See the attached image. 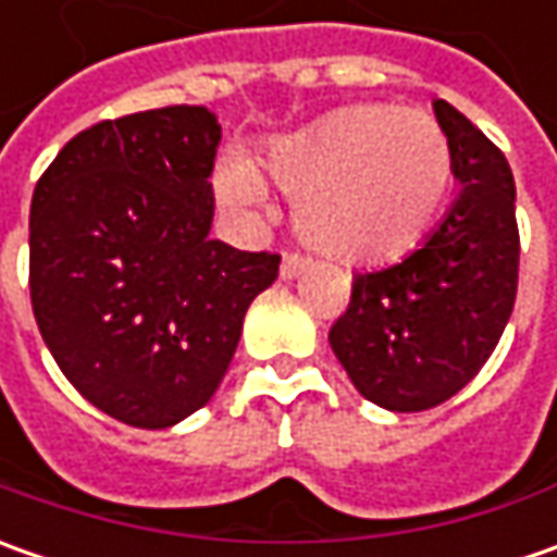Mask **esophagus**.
I'll use <instances>...</instances> for the list:
<instances>
[{
	"label": "esophagus",
	"instance_id": "1",
	"mask_svg": "<svg viewBox=\"0 0 557 557\" xmlns=\"http://www.w3.org/2000/svg\"><path fill=\"white\" fill-rule=\"evenodd\" d=\"M307 267H310V257H304V253H297V250H288V253L282 257V278H297Z\"/></svg>",
	"mask_w": 557,
	"mask_h": 557
}]
</instances>
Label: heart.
<instances>
[{"label":"heart","instance_id":"heart-1","mask_svg":"<svg viewBox=\"0 0 557 557\" xmlns=\"http://www.w3.org/2000/svg\"><path fill=\"white\" fill-rule=\"evenodd\" d=\"M263 173L225 161L216 191L235 210L267 201L272 183L297 203L300 238L341 263H391L428 242L456 185L453 145L431 114L366 101L278 136Z\"/></svg>","mask_w":557,"mask_h":557}]
</instances>
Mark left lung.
<instances>
[{
  "mask_svg": "<svg viewBox=\"0 0 557 557\" xmlns=\"http://www.w3.org/2000/svg\"><path fill=\"white\" fill-rule=\"evenodd\" d=\"M434 114L459 195L418 250L354 275L350 307L329 332L356 391L391 412H424L459 394L496 350L518 294L511 166L449 101L437 98Z\"/></svg>",
  "mask_w": 557,
  "mask_h": 557,
  "instance_id": "left-lung-1",
  "label": "left lung"
}]
</instances>
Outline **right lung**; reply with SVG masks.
Masks as SVG:
<instances>
[{
	"instance_id": "1",
	"label": "right lung",
	"mask_w": 557,
	"mask_h": 557,
	"mask_svg": "<svg viewBox=\"0 0 557 557\" xmlns=\"http://www.w3.org/2000/svg\"><path fill=\"white\" fill-rule=\"evenodd\" d=\"M223 129L198 104L101 120L39 176L30 300L58 369L104 416L173 428L210 403L278 253L210 238Z\"/></svg>"
}]
</instances>
